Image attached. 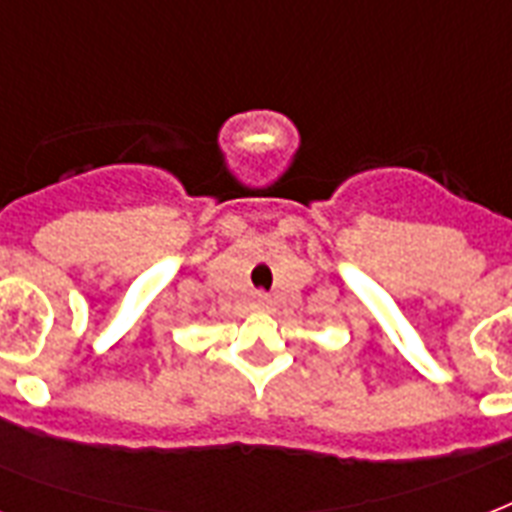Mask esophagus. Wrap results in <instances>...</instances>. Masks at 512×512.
<instances>
[{"mask_svg": "<svg viewBox=\"0 0 512 512\" xmlns=\"http://www.w3.org/2000/svg\"><path fill=\"white\" fill-rule=\"evenodd\" d=\"M255 305H257V308H268V305H271V297L265 295V292H257Z\"/></svg>", "mask_w": 512, "mask_h": 512, "instance_id": "esophagus-1", "label": "esophagus"}]
</instances>
